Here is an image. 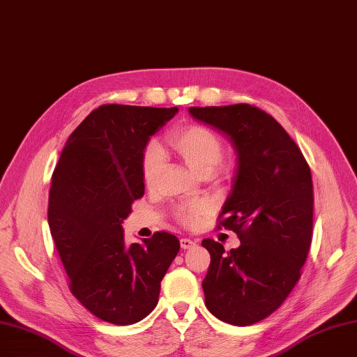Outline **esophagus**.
<instances>
[{"instance_id":"34e87169","label":"esophagus","mask_w":357,"mask_h":357,"mask_svg":"<svg viewBox=\"0 0 357 357\" xmlns=\"http://www.w3.org/2000/svg\"><path fill=\"white\" fill-rule=\"evenodd\" d=\"M195 245H197V242L191 241L188 238L181 239V248H182V250H191V248H194Z\"/></svg>"}]
</instances>
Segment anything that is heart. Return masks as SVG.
Wrapping results in <instances>:
<instances>
[{"mask_svg": "<svg viewBox=\"0 0 357 357\" xmlns=\"http://www.w3.org/2000/svg\"><path fill=\"white\" fill-rule=\"evenodd\" d=\"M169 144L179 154L185 165L201 178L210 176L223 156L220 138L203 126H188L174 131L169 135ZM165 160V153L156 143L147 146L142 162L143 179L147 187H153L159 179ZM206 211V204L181 207L176 211V219L185 226H194L199 215Z\"/></svg>", "mask_w": 357, "mask_h": 357, "instance_id": "b5f03b06", "label": "heart"}]
</instances>
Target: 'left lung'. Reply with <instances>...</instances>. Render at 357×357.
Listing matches in <instances>:
<instances>
[{"label":"left lung","instance_id":"left-lung-1","mask_svg":"<svg viewBox=\"0 0 357 357\" xmlns=\"http://www.w3.org/2000/svg\"><path fill=\"white\" fill-rule=\"evenodd\" d=\"M190 115L225 134L236 153L222 226L236 250L201 242L211 262L203 282L206 306L223 322L255 324L271 315L301 277L312 241L311 170L284 128L255 106H192Z\"/></svg>","mask_w":357,"mask_h":357}]
</instances>
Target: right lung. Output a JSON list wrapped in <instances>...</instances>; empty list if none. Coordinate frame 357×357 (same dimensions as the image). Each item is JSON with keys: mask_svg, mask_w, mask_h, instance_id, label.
<instances>
[{"mask_svg": "<svg viewBox=\"0 0 357 357\" xmlns=\"http://www.w3.org/2000/svg\"><path fill=\"white\" fill-rule=\"evenodd\" d=\"M178 107L103 105L68 137L52 175L48 223L70 289L93 315L115 325L146 318L179 252L158 231L127 245L122 223L144 194L142 162L151 135Z\"/></svg>", "mask_w": 357, "mask_h": 357, "instance_id": "add662e5", "label": "right lung"}]
</instances>
